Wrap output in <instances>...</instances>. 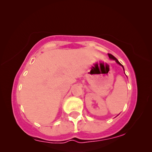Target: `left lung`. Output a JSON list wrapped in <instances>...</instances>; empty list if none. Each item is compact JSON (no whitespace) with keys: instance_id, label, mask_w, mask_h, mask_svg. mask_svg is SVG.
I'll return each mask as SVG.
<instances>
[{"instance_id":"8db88e82","label":"left lung","mask_w":152,"mask_h":152,"mask_svg":"<svg viewBox=\"0 0 152 152\" xmlns=\"http://www.w3.org/2000/svg\"><path fill=\"white\" fill-rule=\"evenodd\" d=\"M108 56H109V58H110V59H112V60H114V61H116V63H117V64H118V65H121V67L123 68V70H124V67H123V65H122V64H121V63H120V62H119V61H118V60H117V59L116 58H115V57L114 56H113V55H112V54H108Z\"/></svg>"}]
</instances>
